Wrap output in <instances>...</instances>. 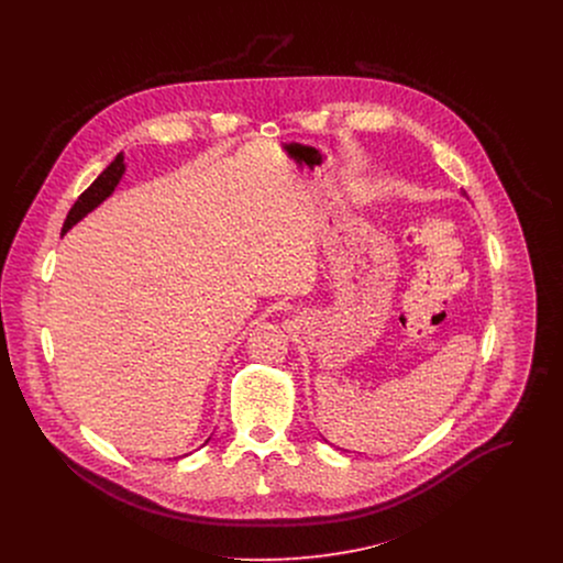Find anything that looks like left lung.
Instances as JSON below:
<instances>
[{
    "mask_svg": "<svg viewBox=\"0 0 563 563\" xmlns=\"http://www.w3.org/2000/svg\"><path fill=\"white\" fill-rule=\"evenodd\" d=\"M462 197H466V199H468V195H466V192H464V190H462Z\"/></svg>",
    "mask_w": 563,
    "mask_h": 563,
    "instance_id": "8db88e82",
    "label": "left lung"
}]
</instances>
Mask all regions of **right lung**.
<instances>
[{"label": "right lung", "instance_id": "obj_1", "mask_svg": "<svg viewBox=\"0 0 563 563\" xmlns=\"http://www.w3.org/2000/svg\"><path fill=\"white\" fill-rule=\"evenodd\" d=\"M123 161H125L123 152L117 154V158L110 162V164L101 170V175L81 192L80 197H78V201L74 203V208L69 210V214H67V219H65L63 236H65L74 225H78L86 214H90L95 208H99V206L114 192V188L119 186V181H121L123 175H125V162ZM208 440H210V438H208ZM208 440H206L203 444H208ZM203 444H201V446H203Z\"/></svg>", "mask_w": 563, "mask_h": 563}]
</instances>
